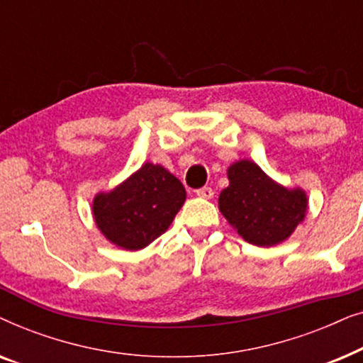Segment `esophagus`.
I'll return each instance as SVG.
<instances>
[{
    "label": "esophagus",
    "mask_w": 363,
    "mask_h": 363,
    "mask_svg": "<svg viewBox=\"0 0 363 363\" xmlns=\"http://www.w3.org/2000/svg\"><path fill=\"white\" fill-rule=\"evenodd\" d=\"M195 193H196V196L205 198V200H211L213 195H215V191H213L210 186H203V188H200V190H196Z\"/></svg>",
    "instance_id": "esophagus-1"
}]
</instances>
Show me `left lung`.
Returning <instances> with one entry per match:
<instances>
[{
	"label": "left lung",
	"mask_w": 363,
	"mask_h": 363,
	"mask_svg": "<svg viewBox=\"0 0 363 363\" xmlns=\"http://www.w3.org/2000/svg\"><path fill=\"white\" fill-rule=\"evenodd\" d=\"M228 185L220 193L221 215L242 240L256 246H276L289 238L307 213L302 188H287L272 180L251 160L228 168Z\"/></svg>",
	"instance_id": "obj_1"
}]
</instances>
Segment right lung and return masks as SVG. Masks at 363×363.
<instances>
[{
  "instance_id": "1",
  "label": "right lung",
  "mask_w": 363,
  "mask_h": 363,
  "mask_svg": "<svg viewBox=\"0 0 363 363\" xmlns=\"http://www.w3.org/2000/svg\"><path fill=\"white\" fill-rule=\"evenodd\" d=\"M185 200L182 182L167 168L147 162L111 191L97 193L92 215L107 241L138 251L168 230Z\"/></svg>"
}]
</instances>
